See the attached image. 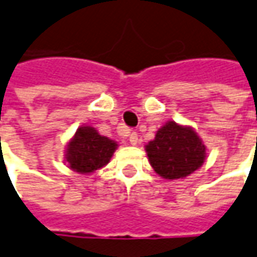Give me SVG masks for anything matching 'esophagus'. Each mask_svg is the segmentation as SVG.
<instances>
[{
    "mask_svg": "<svg viewBox=\"0 0 257 257\" xmlns=\"http://www.w3.org/2000/svg\"><path fill=\"white\" fill-rule=\"evenodd\" d=\"M128 141L132 145H137L138 144V134L136 132H132L128 134Z\"/></svg>",
    "mask_w": 257,
    "mask_h": 257,
    "instance_id": "1",
    "label": "esophagus"
}]
</instances>
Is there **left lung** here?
Masks as SVG:
<instances>
[{
    "label": "left lung",
    "mask_w": 257,
    "mask_h": 257,
    "mask_svg": "<svg viewBox=\"0 0 257 257\" xmlns=\"http://www.w3.org/2000/svg\"><path fill=\"white\" fill-rule=\"evenodd\" d=\"M154 170L163 178L190 176L205 162V147L194 130L169 121L147 145Z\"/></svg>",
    "instance_id": "obj_1"
}]
</instances>
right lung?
Listing matches in <instances>:
<instances>
[{
  "label": "right lung",
  "instance_id": "obj_1",
  "mask_svg": "<svg viewBox=\"0 0 257 257\" xmlns=\"http://www.w3.org/2000/svg\"><path fill=\"white\" fill-rule=\"evenodd\" d=\"M116 147L114 141L99 136L92 127H81L67 145L66 161L76 172L91 173L108 163Z\"/></svg>",
  "mask_w": 257,
  "mask_h": 257
}]
</instances>
